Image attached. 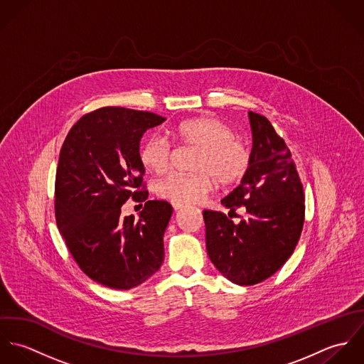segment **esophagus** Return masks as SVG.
<instances>
[{
	"instance_id": "1",
	"label": "esophagus",
	"mask_w": 364,
	"mask_h": 364,
	"mask_svg": "<svg viewBox=\"0 0 364 364\" xmlns=\"http://www.w3.org/2000/svg\"><path fill=\"white\" fill-rule=\"evenodd\" d=\"M172 206L175 210H181V208H183V205H181V203H172Z\"/></svg>"
}]
</instances>
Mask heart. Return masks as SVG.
Here are the masks:
<instances>
[{
  "mask_svg": "<svg viewBox=\"0 0 364 364\" xmlns=\"http://www.w3.org/2000/svg\"><path fill=\"white\" fill-rule=\"evenodd\" d=\"M171 134L181 144L200 149L195 161L196 173H172L156 185L158 196L171 203L200 202L215 188V179L224 186L235 185L251 166L250 151L235 141L234 130L215 117L196 116L182 120ZM171 154L168 141L156 134L147 137L139 149L140 164L154 175L168 171Z\"/></svg>",
  "mask_w": 364,
  "mask_h": 364,
  "instance_id": "b5f03b06",
  "label": "heart"
}]
</instances>
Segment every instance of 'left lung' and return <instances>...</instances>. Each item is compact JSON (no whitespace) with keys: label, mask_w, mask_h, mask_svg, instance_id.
Returning <instances> with one entry per match:
<instances>
[{"label":"left lung","mask_w":364,"mask_h":364,"mask_svg":"<svg viewBox=\"0 0 364 364\" xmlns=\"http://www.w3.org/2000/svg\"><path fill=\"white\" fill-rule=\"evenodd\" d=\"M251 166L221 205L228 215L242 208L238 224L205 210L208 258L230 282L252 286L276 273L293 254L304 224V193L291 153L270 122L248 112Z\"/></svg>","instance_id":"left-lung-1"}]
</instances>
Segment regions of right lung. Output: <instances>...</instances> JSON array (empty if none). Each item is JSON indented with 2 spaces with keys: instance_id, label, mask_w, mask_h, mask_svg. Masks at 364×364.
Masks as SVG:
<instances>
[{
  "instance_id": "right-lung-1",
  "label": "right lung",
  "mask_w": 364,
  "mask_h": 364,
  "mask_svg": "<svg viewBox=\"0 0 364 364\" xmlns=\"http://www.w3.org/2000/svg\"><path fill=\"white\" fill-rule=\"evenodd\" d=\"M165 117L106 106L81 117L68 132L55 172V221L68 251L94 282L129 290L150 279L164 262V232L173 208L147 200L143 134ZM144 201L139 220L123 218L127 198Z\"/></svg>"
}]
</instances>
